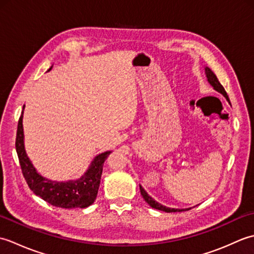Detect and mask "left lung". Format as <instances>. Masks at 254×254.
Listing matches in <instances>:
<instances>
[{
    "instance_id": "1",
    "label": "left lung",
    "mask_w": 254,
    "mask_h": 254,
    "mask_svg": "<svg viewBox=\"0 0 254 254\" xmlns=\"http://www.w3.org/2000/svg\"><path fill=\"white\" fill-rule=\"evenodd\" d=\"M205 73H206L207 80L209 82V84L213 86L214 89H216L217 91H219L220 94H223V95L226 97V99H227V100L229 101V98H228V95H227V93H226V90H225V88H224L223 86H222V84L219 83V80L217 79L216 75H215V74L212 72V69L208 68V67H206V68H205ZM139 190H141V194H142V196L144 197L145 201H146V202L149 204V206H152L153 208L159 209V210H164V212H167V213H172V212H182V210H185V209H178V208L166 207V206H164V205H161V204H159L158 202H156L154 198L150 197V196L148 195V194H147V192L145 191L144 189H143L141 186H139ZM188 209H190V208H188Z\"/></svg>"
}]
</instances>
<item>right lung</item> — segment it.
Here are the masks:
<instances>
[{"label":"right lung","mask_w":254,"mask_h":254,"mask_svg":"<svg viewBox=\"0 0 254 254\" xmlns=\"http://www.w3.org/2000/svg\"><path fill=\"white\" fill-rule=\"evenodd\" d=\"M50 69L51 67L48 71ZM15 147L23 176L29 189L36 195L40 196L53 206L62 208H84L95 202L100 185L102 167L111 152L96 156L87 172L76 181L56 182L45 179L44 177L37 174L35 167L30 163L25 152L23 112L18 120Z\"/></svg>","instance_id":"right-lung-1"}]
</instances>
